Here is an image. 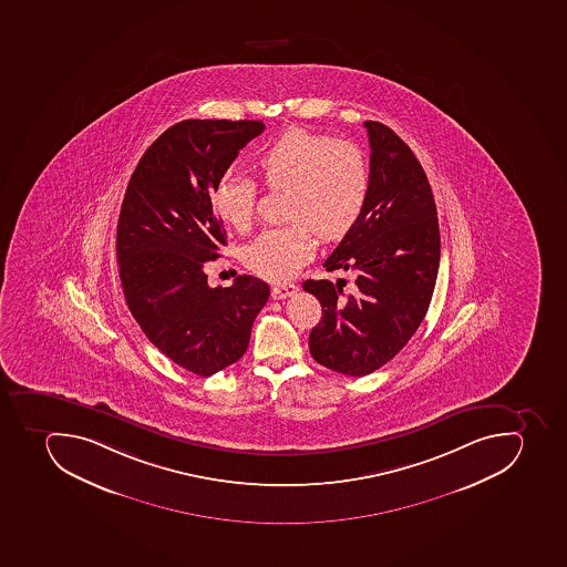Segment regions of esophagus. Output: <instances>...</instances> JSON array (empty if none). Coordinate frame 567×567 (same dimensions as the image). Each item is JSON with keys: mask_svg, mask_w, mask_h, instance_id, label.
<instances>
[{"mask_svg": "<svg viewBox=\"0 0 567 567\" xmlns=\"http://www.w3.org/2000/svg\"><path fill=\"white\" fill-rule=\"evenodd\" d=\"M298 292V286L295 284H286V286H275L272 287L271 295L275 300H286L289 296L296 295Z\"/></svg>", "mask_w": 567, "mask_h": 567, "instance_id": "esophagus-1", "label": "esophagus"}]
</instances>
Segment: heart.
<instances>
[{
  "label": "heart",
  "instance_id": "b5f03b06",
  "mask_svg": "<svg viewBox=\"0 0 567 567\" xmlns=\"http://www.w3.org/2000/svg\"><path fill=\"white\" fill-rule=\"evenodd\" d=\"M269 190L286 188V217L292 223L266 229L249 244L248 266L271 281H287L309 262L316 234L338 240L355 226L370 194V165L355 143L301 127L255 154ZM215 209L224 223L248 228L257 206V183L228 172L215 186Z\"/></svg>",
  "mask_w": 567,
  "mask_h": 567
}]
</instances>
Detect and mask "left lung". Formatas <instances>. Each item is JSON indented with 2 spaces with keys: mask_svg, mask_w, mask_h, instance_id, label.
Listing matches in <instances>:
<instances>
[{
  "mask_svg": "<svg viewBox=\"0 0 567 567\" xmlns=\"http://www.w3.org/2000/svg\"><path fill=\"white\" fill-rule=\"evenodd\" d=\"M370 138V194L361 217L323 264L352 271L355 286L307 280L323 307L309 336L312 358L343 375L384 367L425 318L440 266V228L424 168L408 145L379 122ZM347 286V281H344Z\"/></svg>",
  "mask_w": 567,
  "mask_h": 567,
  "instance_id": "8db88e82",
  "label": "left lung"
}]
</instances>
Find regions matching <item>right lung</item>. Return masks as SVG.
I'll return each mask as SVG.
<instances>
[{
  "label": "right lung",
  "instance_id": "right-lung-1",
  "mask_svg": "<svg viewBox=\"0 0 567 567\" xmlns=\"http://www.w3.org/2000/svg\"><path fill=\"white\" fill-rule=\"evenodd\" d=\"M266 125L260 120H183L145 151L128 179L116 229L125 301L148 341L200 377L248 350L269 298L260 278L208 286L205 264L226 246L215 186Z\"/></svg>",
  "mask_w": 567,
  "mask_h": 567
}]
</instances>
